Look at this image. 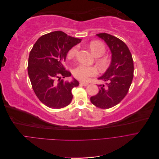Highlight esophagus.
<instances>
[{
	"label": "esophagus",
	"instance_id": "34e87169",
	"mask_svg": "<svg viewBox=\"0 0 159 159\" xmlns=\"http://www.w3.org/2000/svg\"><path fill=\"white\" fill-rule=\"evenodd\" d=\"M80 84L84 86H87L88 85V83H83V82H80Z\"/></svg>",
	"mask_w": 159,
	"mask_h": 159
}]
</instances>
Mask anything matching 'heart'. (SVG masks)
Segmentation results:
<instances>
[{
	"label": "heart",
	"instance_id": "b5f03b06",
	"mask_svg": "<svg viewBox=\"0 0 159 159\" xmlns=\"http://www.w3.org/2000/svg\"><path fill=\"white\" fill-rule=\"evenodd\" d=\"M89 48L92 54L96 57H100L102 56L105 52V47L104 44L100 41L91 42L89 45ZM78 51V46L73 47L68 53V57L69 59L74 58L76 56ZM98 64L101 68H104L108 65V61L106 59H100L98 61ZM73 74L77 79L83 81H88L90 77L97 74V70L94 67H88L84 65H80L74 70Z\"/></svg>",
	"mask_w": 159,
	"mask_h": 159
}]
</instances>
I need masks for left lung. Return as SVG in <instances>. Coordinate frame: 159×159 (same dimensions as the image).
Returning <instances> with one entry per match:
<instances>
[{"mask_svg": "<svg viewBox=\"0 0 159 159\" xmlns=\"http://www.w3.org/2000/svg\"><path fill=\"white\" fill-rule=\"evenodd\" d=\"M109 47L111 53L110 65L98 80L108 81L100 85L99 92L90 98L96 107L107 109L118 104L127 94L134 77V61L131 52L121 40L107 33L96 34Z\"/></svg>", "mask_w": 159, "mask_h": 159, "instance_id": "8db88e82", "label": "left lung"}]
</instances>
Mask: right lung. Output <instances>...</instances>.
<instances>
[{"instance_id":"1","label":"right lung","mask_w":159,"mask_h":159,"mask_svg":"<svg viewBox=\"0 0 159 159\" xmlns=\"http://www.w3.org/2000/svg\"><path fill=\"white\" fill-rule=\"evenodd\" d=\"M81 41V39L57 30L40 37L32 48L28 75L37 97L46 106L59 109L71 103V90L79 82L74 78L70 82L61 80L71 76L62 64L68 51Z\"/></svg>"}]
</instances>
